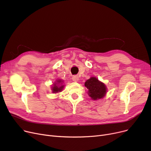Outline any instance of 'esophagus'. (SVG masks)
Masks as SVG:
<instances>
[{"label":"esophagus","mask_w":151,"mask_h":151,"mask_svg":"<svg viewBox=\"0 0 151 151\" xmlns=\"http://www.w3.org/2000/svg\"><path fill=\"white\" fill-rule=\"evenodd\" d=\"M72 80H73V81H74V82H78V80H79V77H78V76H77V75L73 76V77H72Z\"/></svg>","instance_id":"esophagus-1"}]
</instances>
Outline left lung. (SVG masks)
I'll use <instances>...</instances> for the list:
<instances>
[{"instance_id": "left-lung-1", "label": "left lung", "mask_w": 151, "mask_h": 151, "mask_svg": "<svg viewBox=\"0 0 151 151\" xmlns=\"http://www.w3.org/2000/svg\"><path fill=\"white\" fill-rule=\"evenodd\" d=\"M84 86L88 89L89 96L93 100L101 99L106 96L107 92L106 86L99 81L96 77L92 76L89 80H87Z\"/></svg>"}]
</instances>
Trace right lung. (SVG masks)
Returning a JSON list of instances; mask_svg holds the SVG:
<instances>
[{
	"mask_svg": "<svg viewBox=\"0 0 151 151\" xmlns=\"http://www.w3.org/2000/svg\"><path fill=\"white\" fill-rule=\"evenodd\" d=\"M63 80L59 79V80H55V81L51 86V91L53 93H59L62 91L64 85H63Z\"/></svg>",
	"mask_w": 151,
	"mask_h": 151,
	"instance_id": "obj_1",
	"label": "right lung"
}]
</instances>
